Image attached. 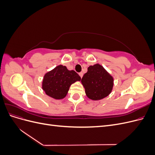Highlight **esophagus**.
<instances>
[{"label":"esophagus","mask_w":155,"mask_h":155,"mask_svg":"<svg viewBox=\"0 0 155 155\" xmlns=\"http://www.w3.org/2000/svg\"><path fill=\"white\" fill-rule=\"evenodd\" d=\"M79 76H80V77L82 78V77H83V72H79Z\"/></svg>","instance_id":"34e87169"}]
</instances>
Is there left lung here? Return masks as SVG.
Wrapping results in <instances>:
<instances>
[{
  "instance_id": "1",
  "label": "left lung",
  "mask_w": 155,
  "mask_h": 155,
  "mask_svg": "<svg viewBox=\"0 0 155 155\" xmlns=\"http://www.w3.org/2000/svg\"><path fill=\"white\" fill-rule=\"evenodd\" d=\"M87 96L92 100L104 99L110 94L114 85V79L100 64L88 68L81 79Z\"/></svg>"
}]
</instances>
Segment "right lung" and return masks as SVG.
I'll list each match as a JSON object with an SVG mask.
<instances>
[{
  "label": "right lung",
  "instance_id": "right-lung-1",
  "mask_svg": "<svg viewBox=\"0 0 155 155\" xmlns=\"http://www.w3.org/2000/svg\"><path fill=\"white\" fill-rule=\"evenodd\" d=\"M81 78L74 70H68L60 64L44 76L42 88L50 97L61 100L67 96L70 86Z\"/></svg>",
  "mask_w": 155,
  "mask_h": 155
}]
</instances>
